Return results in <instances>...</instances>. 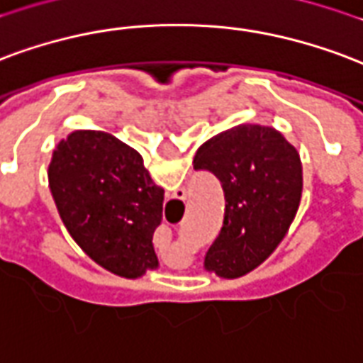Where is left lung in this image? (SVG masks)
Listing matches in <instances>:
<instances>
[{"mask_svg": "<svg viewBox=\"0 0 363 363\" xmlns=\"http://www.w3.org/2000/svg\"><path fill=\"white\" fill-rule=\"evenodd\" d=\"M194 169L216 174L225 194L223 227L206 267L225 279L242 277L277 248L296 216L298 152L275 128L238 125L200 146Z\"/></svg>", "mask_w": 363, "mask_h": 363, "instance_id": "obj_1", "label": "left lung"}]
</instances>
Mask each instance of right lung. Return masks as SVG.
<instances>
[{"instance_id": "1", "label": "right lung", "mask_w": 363, "mask_h": 363, "mask_svg": "<svg viewBox=\"0 0 363 363\" xmlns=\"http://www.w3.org/2000/svg\"><path fill=\"white\" fill-rule=\"evenodd\" d=\"M48 174L59 216L94 262L127 279L157 267L152 240L165 192L136 150L107 133L77 130L57 144Z\"/></svg>"}]
</instances>
